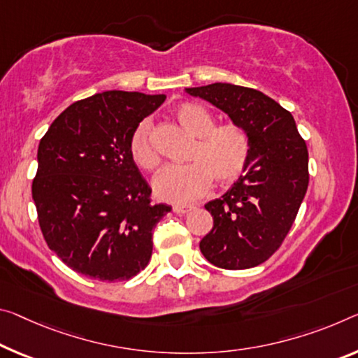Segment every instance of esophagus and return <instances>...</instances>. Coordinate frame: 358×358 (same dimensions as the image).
I'll return each instance as SVG.
<instances>
[{"instance_id": "34e87169", "label": "esophagus", "mask_w": 358, "mask_h": 358, "mask_svg": "<svg viewBox=\"0 0 358 358\" xmlns=\"http://www.w3.org/2000/svg\"><path fill=\"white\" fill-rule=\"evenodd\" d=\"M191 210H194V207L192 206H175L173 207V212L178 215H186V213H189Z\"/></svg>"}]
</instances>
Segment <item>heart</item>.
I'll return each instance as SVG.
<instances>
[{
	"instance_id": "1",
	"label": "heart",
	"mask_w": 358,
	"mask_h": 358,
	"mask_svg": "<svg viewBox=\"0 0 358 358\" xmlns=\"http://www.w3.org/2000/svg\"><path fill=\"white\" fill-rule=\"evenodd\" d=\"M173 117L191 137L186 161L188 166L167 167L152 181L159 199L172 203H188L201 197L215 181L228 186L241 177L250 157V138L245 129L236 122L215 124V116L197 103H181L173 110ZM129 155L135 166L156 170L161 156L151 143L148 122H140L129 140Z\"/></svg>"
}]
</instances>
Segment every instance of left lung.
<instances>
[{
  "mask_svg": "<svg viewBox=\"0 0 358 358\" xmlns=\"http://www.w3.org/2000/svg\"><path fill=\"white\" fill-rule=\"evenodd\" d=\"M186 92L223 110L250 138L239 180L206 203L213 228L201 252L221 269L255 268L279 250L294 223L309 185L308 146L292 113L259 90L215 83Z\"/></svg>",
  "mask_w": 358,
  "mask_h": 358,
  "instance_id": "8db88e82",
  "label": "left lung"
}]
</instances>
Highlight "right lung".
I'll list each match as a JSON object with an SVG mask.
<instances>
[{"label": "right lung", "instance_id": "obj_1", "mask_svg": "<svg viewBox=\"0 0 358 358\" xmlns=\"http://www.w3.org/2000/svg\"><path fill=\"white\" fill-rule=\"evenodd\" d=\"M166 95L108 90L75 101L38 146L31 196L48 247L79 274L121 282L148 266L152 229L172 207L129 155V140Z\"/></svg>", "mask_w": 358, "mask_h": 358}]
</instances>
